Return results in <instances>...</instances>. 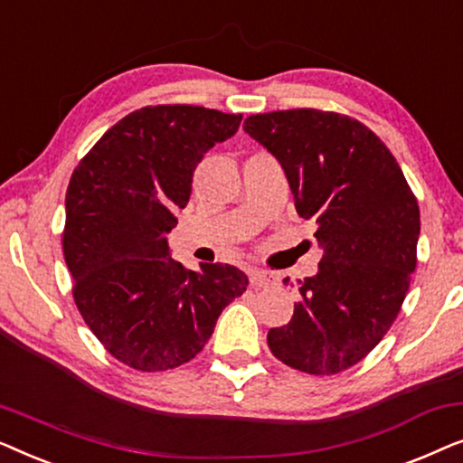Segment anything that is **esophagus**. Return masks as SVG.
<instances>
[{"label": "esophagus", "instance_id": "1", "mask_svg": "<svg viewBox=\"0 0 463 463\" xmlns=\"http://www.w3.org/2000/svg\"><path fill=\"white\" fill-rule=\"evenodd\" d=\"M249 278H250V284L255 288H265V287H271V284L276 282V278L269 274V271L265 269H250L249 271Z\"/></svg>", "mask_w": 463, "mask_h": 463}]
</instances>
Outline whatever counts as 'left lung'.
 <instances>
[{
  "mask_svg": "<svg viewBox=\"0 0 463 463\" xmlns=\"http://www.w3.org/2000/svg\"><path fill=\"white\" fill-rule=\"evenodd\" d=\"M244 132L280 162L299 217L318 225V271L299 280L268 345L309 375L350 369L396 320L417 265L420 206L375 132L333 111L257 113Z\"/></svg>",
  "mask_w": 463,
  "mask_h": 463,
  "instance_id": "obj_1",
  "label": "left lung"
}]
</instances>
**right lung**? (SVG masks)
<instances>
[{
    "label": "right lung",
    "mask_w": 463,
    "mask_h": 463,
    "mask_svg": "<svg viewBox=\"0 0 463 463\" xmlns=\"http://www.w3.org/2000/svg\"><path fill=\"white\" fill-rule=\"evenodd\" d=\"M240 122L194 105L143 107L73 170L62 252L75 306L105 350L132 369L168 371L198 356L225 306L249 287L233 265L192 271L168 249L195 166Z\"/></svg>",
    "instance_id": "1"
}]
</instances>
